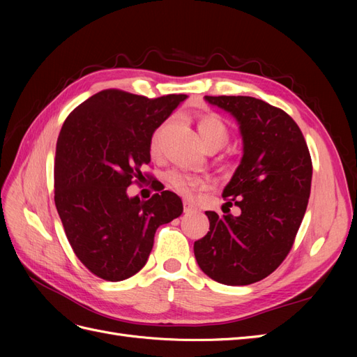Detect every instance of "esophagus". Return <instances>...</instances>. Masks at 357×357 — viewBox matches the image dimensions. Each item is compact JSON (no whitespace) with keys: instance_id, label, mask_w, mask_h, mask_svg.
<instances>
[{"instance_id":"34e87169","label":"esophagus","mask_w":357,"mask_h":357,"mask_svg":"<svg viewBox=\"0 0 357 357\" xmlns=\"http://www.w3.org/2000/svg\"><path fill=\"white\" fill-rule=\"evenodd\" d=\"M183 210H185V213H197L198 211L197 205L190 202V201H188V199L183 201Z\"/></svg>"}]
</instances>
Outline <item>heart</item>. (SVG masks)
<instances>
[{"label": "heart", "mask_w": 357, "mask_h": 357, "mask_svg": "<svg viewBox=\"0 0 357 357\" xmlns=\"http://www.w3.org/2000/svg\"><path fill=\"white\" fill-rule=\"evenodd\" d=\"M167 128V123L160 125L156 131L152 135V139H150V153L153 156L159 155L160 152V139L162 134H164ZM198 134L201 143L204 147H222L226 142H228V126L225 125V122L219 116L215 114H205L199 117L198 121ZM165 181L167 185L176 190L177 193L183 197H190L195 193L198 189L205 186V180L199 176L190 174V172L186 171H180V169H169L165 174Z\"/></svg>", "instance_id": "1"}]
</instances>
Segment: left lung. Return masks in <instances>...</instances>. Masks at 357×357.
<instances>
[{
	"mask_svg": "<svg viewBox=\"0 0 357 357\" xmlns=\"http://www.w3.org/2000/svg\"><path fill=\"white\" fill-rule=\"evenodd\" d=\"M240 125L243 158L223 189L240 213L205 211L210 231L195 241L197 262L214 282L245 286L268 277L294 245L308 205L312 164L286 112L253 96H205Z\"/></svg>",
	"mask_w": 357,
	"mask_h": 357,
	"instance_id": "1",
	"label": "left lung"
}]
</instances>
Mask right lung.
Masks as SVG:
<instances>
[{"label": "right lung", "mask_w": 357, "mask_h": 357, "mask_svg": "<svg viewBox=\"0 0 357 357\" xmlns=\"http://www.w3.org/2000/svg\"><path fill=\"white\" fill-rule=\"evenodd\" d=\"M186 98L105 89L63 122L55 156V205L75 256L96 277L122 282L137 274L152 252L156 229L183 213L174 192L142 201L129 198L126 189L143 177L153 132Z\"/></svg>", "instance_id": "add662e5"}]
</instances>
